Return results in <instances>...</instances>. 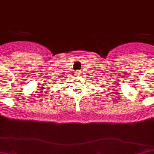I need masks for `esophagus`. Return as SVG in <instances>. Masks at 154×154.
<instances>
[{
	"instance_id": "esophagus-1",
	"label": "esophagus",
	"mask_w": 154,
	"mask_h": 154,
	"mask_svg": "<svg viewBox=\"0 0 154 154\" xmlns=\"http://www.w3.org/2000/svg\"><path fill=\"white\" fill-rule=\"evenodd\" d=\"M76 74H77V75H78V74H79V72H76Z\"/></svg>"
}]
</instances>
